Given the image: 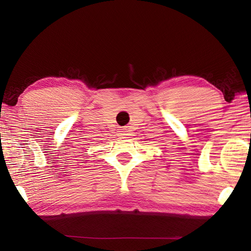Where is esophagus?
I'll return each instance as SVG.
<instances>
[{"mask_svg": "<svg viewBox=\"0 0 251 251\" xmlns=\"http://www.w3.org/2000/svg\"><path fill=\"white\" fill-rule=\"evenodd\" d=\"M120 135H121V136H123V135H125V134H124V130H121V133H120Z\"/></svg>", "mask_w": 251, "mask_h": 251, "instance_id": "obj_1", "label": "esophagus"}]
</instances>
